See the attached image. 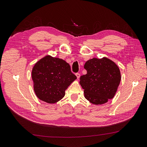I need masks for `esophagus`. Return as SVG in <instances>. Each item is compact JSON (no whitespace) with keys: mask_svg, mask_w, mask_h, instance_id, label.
I'll list each match as a JSON object with an SVG mask.
<instances>
[{"mask_svg":"<svg viewBox=\"0 0 147 147\" xmlns=\"http://www.w3.org/2000/svg\"><path fill=\"white\" fill-rule=\"evenodd\" d=\"M75 75H76V76H77V78H79L80 77V74L79 73H76V74H75Z\"/></svg>","mask_w":147,"mask_h":147,"instance_id":"34e87169","label":"esophagus"}]
</instances>
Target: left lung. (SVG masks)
<instances>
[{
	"label": "left lung",
	"mask_w": 147,
	"mask_h": 147,
	"mask_svg": "<svg viewBox=\"0 0 147 147\" xmlns=\"http://www.w3.org/2000/svg\"><path fill=\"white\" fill-rule=\"evenodd\" d=\"M87 74L80 78L84 97L91 103L100 105L112 99L121 81L118 67L107 57L93 58L86 62Z\"/></svg>",
	"instance_id": "obj_1"
}]
</instances>
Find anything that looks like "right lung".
I'll return each mask as SVG.
<instances>
[{
    "mask_svg": "<svg viewBox=\"0 0 147 147\" xmlns=\"http://www.w3.org/2000/svg\"><path fill=\"white\" fill-rule=\"evenodd\" d=\"M32 78L38 98L54 104L63 98L65 91L77 77L65 61L47 56L34 66Z\"/></svg>",
    "mask_w": 147,
    "mask_h": 147,
    "instance_id": "add662e5",
    "label": "right lung"
}]
</instances>
